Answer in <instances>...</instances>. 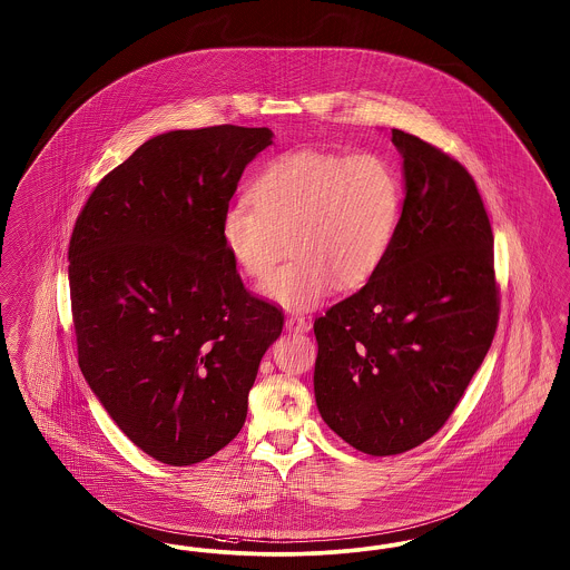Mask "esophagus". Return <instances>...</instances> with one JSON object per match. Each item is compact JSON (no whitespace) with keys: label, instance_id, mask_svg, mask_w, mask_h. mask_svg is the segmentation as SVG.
I'll list each match as a JSON object with an SVG mask.
<instances>
[{"label":"esophagus","instance_id":"obj_1","mask_svg":"<svg viewBox=\"0 0 570 570\" xmlns=\"http://www.w3.org/2000/svg\"><path fill=\"white\" fill-rule=\"evenodd\" d=\"M286 331L307 333V331H309V322L303 318V316H288V318H286Z\"/></svg>","mask_w":570,"mask_h":570}]
</instances>
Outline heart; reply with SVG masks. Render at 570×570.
<instances>
[{"label":"heart","instance_id":"obj_1","mask_svg":"<svg viewBox=\"0 0 570 570\" xmlns=\"http://www.w3.org/2000/svg\"><path fill=\"white\" fill-rule=\"evenodd\" d=\"M250 202L228 205L220 239L233 265L263 279L261 293L286 309H312L335 286H365L384 265L401 218V183L375 153L298 150L267 163Z\"/></svg>","mask_w":570,"mask_h":570}]
</instances>
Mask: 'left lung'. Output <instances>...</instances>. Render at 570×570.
<instances>
[{
  "label": "left lung",
  "mask_w": 570,
  "mask_h": 570,
  "mask_svg": "<svg viewBox=\"0 0 570 570\" xmlns=\"http://www.w3.org/2000/svg\"><path fill=\"white\" fill-rule=\"evenodd\" d=\"M405 199L384 265L314 322L322 420L368 455L403 454L452 415L499 322L494 237L471 174L392 129Z\"/></svg>",
  "instance_id": "left-lung-1"
}]
</instances>
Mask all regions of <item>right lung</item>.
Masks as SVG:
<instances>
[{
  "label": "right lung",
  "instance_id": "obj_1",
  "mask_svg": "<svg viewBox=\"0 0 570 570\" xmlns=\"http://www.w3.org/2000/svg\"><path fill=\"white\" fill-rule=\"evenodd\" d=\"M267 127L167 131L95 186L69 242L78 363L116 426L169 466L242 431L284 316L252 296L220 220Z\"/></svg>",
  "mask_w": 570,
  "mask_h": 570
}]
</instances>
